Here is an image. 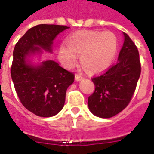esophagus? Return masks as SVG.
I'll use <instances>...</instances> for the list:
<instances>
[{"instance_id": "1", "label": "esophagus", "mask_w": 154, "mask_h": 154, "mask_svg": "<svg viewBox=\"0 0 154 154\" xmlns=\"http://www.w3.org/2000/svg\"><path fill=\"white\" fill-rule=\"evenodd\" d=\"M82 79H83V77H81L80 75H78V74H76V75H75V80L77 81V82L82 80Z\"/></svg>"}]
</instances>
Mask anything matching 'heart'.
<instances>
[{"instance_id": "heart-1", "label": "heart", "mask_w": 154, "mask_h": 154, "mask_svg": "<svg viewBox=\"0 0 154 154\" xmlns=\"http://www.w3.org/2000/svg\"><path fill=\"white\" fill-rule=\"evenodd\" d=\"M59 50V59L72 68L81 55V63L93 73L104 71L112 64L118 49V38L111 32L78 31L68 36Z\"/></svg>"}]
</instances>
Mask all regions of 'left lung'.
Wrapping results in <instances>:
<instances>
[{"label": "left lung", "mask_w": 154, "mask_h": 154, "mask_svg": "<svg viewBox=\"0 0 154 154\" xmlns=\"http://www.w3.org/2000/svg\"><path fill=\"white\" fill-rule=\"evenodd\" d=\"M117 63L99 77H93L95 90L88 98L90 111L101 118H112L128 105L141 72L137 47L126 33Z\"/></svg>", "instance_id": "1"}]
</instances>
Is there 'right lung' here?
<instances>
[{"instance_id": "right-lung-1", "label": "right lung", "mask_w": 154, "mask_h": 154, "mask_svg": "<svg viewBox=\"0 0 154 154\" xmlns=\"http://www.w3.org/2000/svg\"><path fill=\"white\" fill-rule=\"evenodd\" d=\"M67 26L39 24L30 28L19 40L13 52L11 77L21 103L28 111L50 118L62 110L67 89L74 82V74L53 60L33 63L42 49L53 51L55 36ZM40 61V58H39Z\"/></svg>"}]
</instances>
